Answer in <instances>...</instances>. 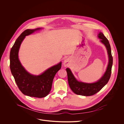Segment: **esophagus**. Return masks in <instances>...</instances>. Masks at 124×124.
Returning <instances> with one entry per match:
<instances>
[{
  "instance_id": "34e87169",
  "label": "esophagus",
  "mask_w": 124,
  "mask_h": 124,
  "mask_svg": "<svg viewBox=\"0 0 124 124\" xmlns=\"http://www.w3.org/2000/svg\"><path fill=\"white\" fill-rule=\"evenodd\" d=\"M69 64V59H67V58L65 59L64 62H63V65L64 66V67H66L68 66Z\"/></svg>"
}]
</instances>
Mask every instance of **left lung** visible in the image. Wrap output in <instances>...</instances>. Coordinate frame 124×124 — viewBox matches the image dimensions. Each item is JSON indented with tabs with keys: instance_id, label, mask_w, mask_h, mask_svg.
Masks as SVG:
<instances>
[{
	"instance_id": "obj_1",
	"label": "left lung",
	"mask_w": 124,
	"mask_h": 124,
	"mask_svg": "<svg viewBox=\"0 0 124 124\" xmlns=\"http://www.w3.org/2000/svg\"><path fill=\"white\" fill-rule=\"evenodd\" d=\"M98 37L101 39L100 42L105 46L108 51V63L107 70L103 75L97 81L93 83H86L78 81L70 70L67 68L66 71L69 86L72 91L77 95L90 96L95 94L108 83L110 78L113 64V58L111 54L110 45L108 40L104 36L102 32H99Z\"/></svg>"
}]
</instances>
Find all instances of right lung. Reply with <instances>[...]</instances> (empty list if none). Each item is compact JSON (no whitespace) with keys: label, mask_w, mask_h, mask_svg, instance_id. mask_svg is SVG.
Listing matches in <instances>:
<instances>
[{"label":"right lung","mask_w":124,"mask_h":124,"mask_svg":"<svg viewBox=\"0 0 124 124\" xmlns=\"http://www.w3.org/2000/svg\"><path fill=\"white\" fill-rule=\"evenodd\" d=\"M42 29L24 31L15 41L10 54V70L19 89L26 96L39 98L45 97L49 94L53 79L61 69L62 62L47 69L40 75H34L28 73L22 66L19 58V51L25 36Z\"/></svg>","instance_id":"1"}]
</instances>
